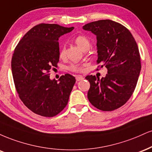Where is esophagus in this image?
<instances>
[{"instance_id": "esophagus-1", "label": "esophagus", "mask_w": 152, "mask_h": 152, "mask_svg": "<svg viewBox=\"0 0 152 152\" xmlns=\"http://www.w3.org/2000/svg\"><path fill=\"white\" fill-rule=\"evenodd\" d=\"M84 77L82 75H77L76 76V80L77 81H80V80H83Z\"/></svg>"}]
</instances>
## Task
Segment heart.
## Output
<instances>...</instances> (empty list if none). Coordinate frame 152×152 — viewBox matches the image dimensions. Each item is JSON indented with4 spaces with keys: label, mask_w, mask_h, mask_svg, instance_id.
I'll list each match as a JSON object with an SVG mask.
<instances>
[{
    "label": "heart",
    "mask_w": 152,
    "mask_h": 152,
    "mask_svg": "<svg viewBox=\"0 0 152 152\" xmlns=\"http://www.w3.org/2000/svg\"><path fill=\"white\" fill-rule=\"evenodd\" d=\"M75 42L77 45L79 47L80 49L83 50V51H85L86 50H88L90 48V41L85 36L83 35H78L75 38ZM60 58L65 55V49H62L60 52ZM68 69L72 72H81L83 70V67L78 64H72L68 67Z\"/></svg>",
    "instance_id": "b5f03b06"
}]
</instances>
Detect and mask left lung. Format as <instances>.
<instances>
[{"mask_svg": "<svg viewBox=\"0 0 152 152\" xmlns=\"http://www.w3.org/2000/svg\"><path fill=\"white\" fill-rule=\"evenodd\" d=\"M83 28L96 35L97 62L108 69L100 80L94 75L85 77L90 83L89 101L102 111L117 110L131 97L140 74L142 66L136 41L127 28L111 20L87 23Z\"/></svg>", "mask_w": 152, "mask_h": 152, "instance_id": "obj_1", "label": "left lung"}]
</instances>
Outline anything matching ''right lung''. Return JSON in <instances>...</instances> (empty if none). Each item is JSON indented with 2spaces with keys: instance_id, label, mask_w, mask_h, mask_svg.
<instances>
[{
  "instance_id": "1",
  "label": "right lung",
  "mask_w": 152,
  "mask_h": 152,
  "mask_svg": "<svg viewBox=\"0 0 152 152\" xmlns=\"http://www.w3.org/2000/svg\"><path fill=\"white\" fill-rule=\"evenodd\" d=\"M74 27L37 25L16 46L12 57L14 83L20 99L29 110L43 117H54L65 107L76 80L69 74L58 82L50 78V69L60 58L59 37Z\"/></svg>"
}]
</instances>
